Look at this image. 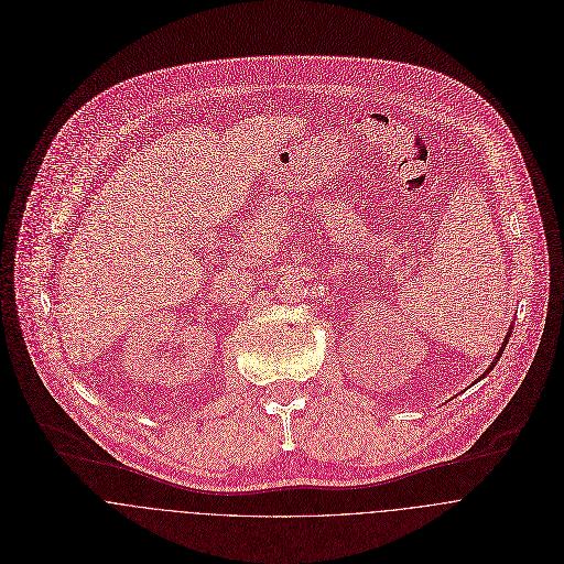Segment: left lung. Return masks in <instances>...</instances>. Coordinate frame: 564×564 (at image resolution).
Listing matches in <instances>:
<instances>
[{"mask_svg":"<svg viewBox=\"0 0 564 564\" xmlns=\"http://www.w3.org/2000/svg\"><path fill=\"white\" fill-rule=\"evenodd\" d=\"M510 334H512V332H510V329H508V334H506V338H503V343H501V349H499V354H497V358H495V362H492V365H490V367H488V371H486V373H490V371H492V367H495V365H497V360H499V356H501V354H503V349H506V343H508V336H510ZM486 373H484V376H486ZM482 376V378H484Z\"/></svg>","mask_w":564,"mask_h":564,"instance_id":"obj_1","label":"left lung"}]
</instances>
